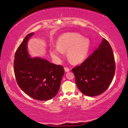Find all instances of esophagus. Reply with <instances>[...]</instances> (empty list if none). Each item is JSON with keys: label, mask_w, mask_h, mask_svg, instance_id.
Listing matches in <instances>:
<instances>
[{"label": "esophagus", "mask_w": 128, "mask_h": 128, "mask_svg": "<svg viewBox=\"0 0 128 128\" xmlns=\"http://www.w3.org/2000/svg\"><path fill=\"white\" fill-rule=\"evenodd\" d=\"M70 69H69L68 68H66V67H64V70H65V72H69V71H70Z\"/></svg>", "instance_id": "34e87169"}]
</instances>
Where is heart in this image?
I'll use <instances>...</instances> for the list:
<instances>
[{
    "label": "heart",
    "instance_id": "1",
    "mask_svg": "<svg viewBox=\"0 0 128 128\" xmlns=\"http://www.w3.org/2000/svg\"><path fill=\"white\" fill-rule=\"evenodd\" d=\"M90 47L88 38L75 33L62 34L57 42V47L51 50L50 54L54 60L59 62L63 56V51H67L68 59L74 64L83 62L87 57Z\"/></svg>",
    "mask_w": 128,
    "mask_h": 128
}]
</instances>
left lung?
I'll use <instances>...</instances> for the list:
<instances>
[{
    "mask_svg": "<svg viewBox=\"0 0 128 128\" xmlns=\"http://www.w3.org/2000/svg\"><path fill=\"white\" fill-rule=\"evenodd\" d=\"M72 72L78 88L84 95L94 96L104 92L115 73L114 53L108 41L103 38L98 48Z\"/></svg>",
    "mask_w": 128,
    "mask_h": 128,
    "instance_id": "1",
    "label": "left lung"
}]
</instances>
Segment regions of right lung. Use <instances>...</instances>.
Listing matches in <instances>:
<instances>
[{"label":"right lung","mask_w":128,"mask_h":128,"mask_svg":"<svg viewBox=\"0 0 128 128\" xmlns=\"http://www.w3.org/2000/svg\"><path fill=\"white\" fill-rule=\"evenodd\" d=\"M34 34H28L16 51L14 75L18 86L27 95L38 100H47L57 94L64 69L46 59L30 56L28 43Z\"/></svg>","instance_id":"right-lung-1"}]
</instances>
